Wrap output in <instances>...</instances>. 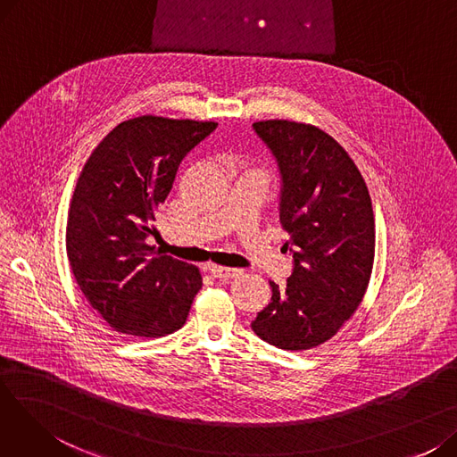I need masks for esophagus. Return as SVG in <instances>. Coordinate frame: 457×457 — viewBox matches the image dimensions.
<instances>
[{
	"label": "esophagus",
	"mask_w": 457,
	"mask_h": 457,
	"mask_svg": "<svg viewBox=\"0 0 457 457\" xmlns=\"http://www.w3.org/2000/svg\"><path fill=\"white\" fill-rule=\"evenodd\" d=\"M209 272L212 278L216 279H231V278H237L241 276L243 272L238 269H228V267H216V265H211L209 267Z\"/></svg>",
	"instance_id": "34e87169"
}]
</instances>
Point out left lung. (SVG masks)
<instances>
[{
    "instance_id": "obj_1",
    "label": "left lung",
    "mask_w": 457,
    "mask_h": 457,
    "mask_svg": "<svg viewBox=\"0 0 457 457\" xmlns=\"http://www.w3.org/2000/svg\"><path fill=\"white\" fill-rule=\"evenodd\" d=\"M255 133L281 174L279 222L295 259L252 329L281 350H309L337 333L363 302L376 226L367 183L341 144L317 126L261 120Z\"/></svg>"
}]
</instances>
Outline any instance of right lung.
Listing matches in <instances>:
<instances>
[{"label":"right lung","mask_w":457,"mask_h":457,"mask_svg":"<svg viewBox=\"0 0 457 457\" xmlns=\"http://www.w3.org/2000/svg\"><path fill=\"white\" fill-rule=\"evenodd\" d=\"M216 122L154 114L118 124L85 162L70 202L66 253L90 307L114 329L142 339L178 331L202 289L188 262L146 245L183 157Z\"/></svg>","instance_id":"add662e5"}]
</instances>
